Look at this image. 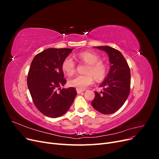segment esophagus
<instances>
[{
    "instance_id": "esophagus-1",
    "label": "esophagus",
    "mask_w": 159,
    "mask_h": 159,
    "mask_svg": "<svg viewBox=\"0 0 159 159\" xmlns=\"http://www.w3.org/2000/svg\"><path fill=\"white\" fill-rule=\"evenodd\" d=\"M84 91V89H77V93H82Z\"/></svg>"
}]
</instances>
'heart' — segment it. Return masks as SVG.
<instances>
[{"label": "heart", "mask_w": 159, "mask_h": 159, "mask_svg": "<svg viewBox=\"0 0 159 159\" xmlns=\"http://www.w3.org/2000/svg\"><path fill=\"white\" fill-rule=\"evenodd\" d=\"M78 58L88 64L85 70V74L78 75L68 81L71 87L84 89L93 83V78L97 81L102 80L107 74V66L101 60L100 56L93 52L84 51L77 55ZM75 63L71 56H67L61 64V69L67 75H71L75 71Z\"/></svg>", "instance_id": "b5f03b06"}]
</instances>
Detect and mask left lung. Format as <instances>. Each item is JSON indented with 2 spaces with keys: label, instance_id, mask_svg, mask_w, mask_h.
I'll return each instance as SVG.
<instances>
[{
  "label": "left lung",
  "instance_id": "1",
  "mask_svg": "<svg viewBox=\"0 0 159 159\" xmlns=\"http://www.w3.org/2000/svg\"><path fill=\"white\" fill-rule=\"evenodd\" d=\"M107 53L111 64L109 72L99 87L103 91H95L91 102L93 107L103 114L116 112L125 102L130 93L131 72L126 60L119 50L110 46H97Z\"/></svg>",
  "mask_w": 159,
  "mask_h": 159
}]
</instances>
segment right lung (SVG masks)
I'll return each mask as SVG.
<instances>
[{
	"mask_svg": "<svg viewBox=\"0 0 159 159\" xmlns=\"http://www.w3.org/2000/svg\"><path fill=\"white\" fill-rule=\"evenodd\" d=\"M73 49L48 48L34 57L27 85L34 103L47 117L57 118L71 107L77 95L74 88L61 89L66 83L61 64Z\"/></svg>",
	"mask_w": 159,
	"mask_h": 159,
	"instance_id": "right-lung-1",
	"label": "right lung"
}]
</instances>
